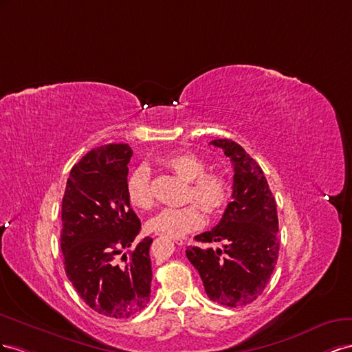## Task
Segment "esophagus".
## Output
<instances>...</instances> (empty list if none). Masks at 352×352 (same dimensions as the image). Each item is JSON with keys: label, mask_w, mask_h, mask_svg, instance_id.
<instances>
[{"label": "esophagus", "mask_w": 352, "mask_h": 352, "mask_svg": "<svg viewBox=\"0 0 352 352\" xmlns=\"http://www.w3.org/2000/svg\"><path fill=\"white\" fill-rule=\"evenodd\" d=\"M170 239H173V242L175 245H178V246H183L184 245V240L182 237H170Z\"/></svg>", "instance_id": "esophagus-1"}]
</instances>
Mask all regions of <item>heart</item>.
<instances>
[{
  "mask_svg": "<svg viewBox=\"0 0 352 352\" xmlns=\"http://www.w3.org/2000/svg\"><path fill=\"white\" fill-rule=\"evenodd\" d=\"M164 165L190 183L188 200H196L206 214L221 212L230 199V184L215 173H206L204 159L193 153H174L166 156ZM126 196L129 204L138 209H148L153 205V193L150 188V170L138 166L126 179ZM204 215L196 204L183 208H165L148 221V228L173 237L184 236L202 226Z\"/></svg>",
  "mask_w": 352,
  "mask_h": 352,
  "instance_id": "obj_1",
  "label": "heart"
}]
</instances>
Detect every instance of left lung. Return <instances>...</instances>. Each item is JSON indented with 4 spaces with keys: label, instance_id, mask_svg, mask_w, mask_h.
<instances>
[{
    "label": "left lung",
    "instance_id": "obj_1",
    "mask_svg": "<svg viewBox=\"0 0 352 352\" xmlns=\"http://www.w3.org/2000/svg\"><path fill=\"white\" fill-rule=\"evenodd\" d=\"M209 144L223 148L232 160L233 200L219 223L195 239L200 243L224 242V246H188L186 255L199 271L210 300L243 307L263 294L277 264V205L263 169L242 146L228 138Z\"/></svg>",
    "mask_w": 352,
    "mask_h": 352
}]
</instances>
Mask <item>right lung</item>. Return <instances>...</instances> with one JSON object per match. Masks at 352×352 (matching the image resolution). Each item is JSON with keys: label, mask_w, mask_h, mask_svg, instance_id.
Segmentation results:
<instances>
[{"label": "right lung", "mask_w": 352, "mask_h": 352, "mask_svg": "<svg viewBox=\"0 0 352 352\" xmlns=\"http://www.w3.org/2000/svg\"><path fill=\"white\" fill-rule=\"evenodd\" d=\"M131 156L128 144L93 148L70 170L62 202L66 276L88 307L113 318L140 313L152 286V239L118 259L142 228L126 196Z\"/></svg>", "instance_id": "right-lung-1"}]
</instances>
